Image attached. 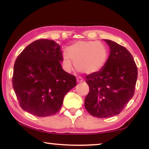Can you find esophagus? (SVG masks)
Here are the masks:
<instances>
[{
  "mask_svg": "<svg viewBox=\"0 0 149 149\" xmlns=\"http://www.w3.org/2000/svg\"><path fill=\"white\" fill-rule=\"evenodd\" d=\"M77 81L78 83H82L83 81V79L82 78H81V77H78V78L77 79Z\"/></svg>",
  "mask_w": 149,
  "mask_h": 149,
  "instance_id": "obj_1",
  "label": "esophagus"
}]
</instances>
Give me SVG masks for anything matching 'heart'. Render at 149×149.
Returning <instances> with one entry per match:
<instances>
[{
  "label": "heart",
  "instance_id": "b5f03b06",
  "mask_svg": "<svg viewBox=\"0 0 149 149\" xmlns=\"http://www.w3.org/2000/svg\"><path fill=\"white\" fill-rule=\"evenodd\" d=\"M109 53L102 43L93 40H79L65 49L62 54V62L67 70L72 68L73 63L81 73L90 74L98 72L107 64Z\"/></svg>",
  "mask_w": 149,
  "mask_h": 149
}]
</instances>
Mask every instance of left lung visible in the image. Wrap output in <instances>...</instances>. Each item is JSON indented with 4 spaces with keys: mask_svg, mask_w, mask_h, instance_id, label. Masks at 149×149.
Returning <instances> with one entry per match:
<instances>
[{
    "mask_svg": "<svg viewBox=\"0 0 149 149\" xmlns=\"http://www.w3.org/2000/svg\"><path fill=\"white\" fill-rule=\"evenodd\" d=\"M104 40L110 47L107 64L100 72L85 77L89 92L85 107L99 118L121 113L133 97L138 78L137 66L129 51L113 40Z\"/></svg>",
    "mask_w": 149,
    "mask_h": 149,
    "instance_id": "8db88e82",
    "label": "left lung"
}]
</instances>
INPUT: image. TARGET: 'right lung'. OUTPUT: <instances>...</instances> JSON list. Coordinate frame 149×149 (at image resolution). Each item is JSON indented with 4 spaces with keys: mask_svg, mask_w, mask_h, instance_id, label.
<instances>
[{
    "mask_svg": "<svg viewBox=\"0 0 149 149\" xmlns=\"http://www.w3.org/2000/svg\"><path fill=\"white\" fill-rule=\"evenodd\" d=\"M62 52L54 40L32 42L16 59L12 78L20 107L36 117L58 113L65 95L77 85L74 76L63 70Z\"/></svg>",
    "mask_w": 149,
    "mask_h": 149,
    "instance_id": "right-lung-1",
    "label": "right lung"
}]
</instances>
